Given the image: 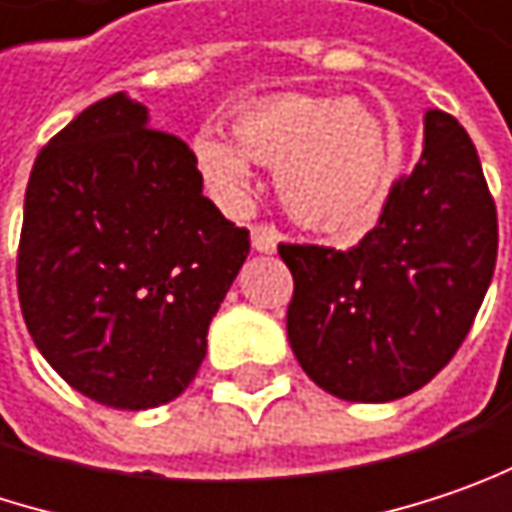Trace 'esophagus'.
<instances>
[{
  "mask_svg": "<svg viewBox=\"0 0 512 512\" xmlns=\"http://www.w3.org/2000/svg\"><path fill=\"white\" fill-rule=\"evenodd\" d=\"M250 241H253V250H259V253H274L276 244H279V230H276V227H268V224L253 227V230H250Z\"/></svg>",
  "mask_w": 512,
  "mask_h": 512,
  "instance_id": "34e87169",
  "label": "esophagus"
}]
</instances>
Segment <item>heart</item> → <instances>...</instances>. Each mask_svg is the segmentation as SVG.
<instances>
[{"label":"heart","mask_w":512,"mask_h":512,"mask_svg":"<svg viewBox=\"0 0 512 512\" xmlns=\"http://www.w3.org/2000/svg\"><path fill=\"white\" fill-rule=\"evenodd\" d=\"M236 142L215 130L195 136V163L224 201L250 183V160L276 165L288 215L317 233H361L382 212L396 151L384 125L349 98L268 95L233 119Z\"/></svg>","instance_id":"1"}]
</instances>
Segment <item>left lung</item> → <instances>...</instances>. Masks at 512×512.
Masks as SVG:
<instances>
[{
	"instance_id": "8db88e82",
	"label": "left lung",
	"mask_w": 512,
	"mask_h": 512,
	"mask_svg": "<svg viewBox=\"0 0 512 512\" xmlns=\"http://www.w3.org/2000/svg\"><path fill=\"white\" fill-rule=\"evenodd\" d=\"M495 203L455 116L425 113L422 157L352 250L279 244L294 276L288 341L311 382L347 402H393L457 352L490 288Z\"/></svg>"
}]
</instances>
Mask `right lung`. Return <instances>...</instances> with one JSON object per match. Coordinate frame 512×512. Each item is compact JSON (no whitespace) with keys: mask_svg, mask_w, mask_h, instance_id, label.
Segmentation results:
<instances>
[{"mask_svg":"<svg viewBox=\"0 0 512 512\" xmlns=\"http://www.w3.org/2000/svg\"><path fill=\"white\" fill-rule=\"evenodd\" d=\"M116 92L37 154L19 238L25 326L87 399L148 411L201 370L250 236L203 198L195 154Z\"/></svg>","mask_w":512,"mask_h":512,"instance_id":"obj_1","label":"right lung"}]
</instances>
